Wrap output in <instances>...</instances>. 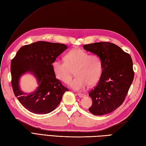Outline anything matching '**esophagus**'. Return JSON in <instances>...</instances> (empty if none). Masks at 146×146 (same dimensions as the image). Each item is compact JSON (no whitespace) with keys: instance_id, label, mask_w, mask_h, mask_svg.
Masks as SVG:
<instances>
[{"instance_id":"1","label":"esophagus","mask_w":146,"mask_h":146,"mask_svg":"<svg viewBox=\"0 0 146 146\" xmlns=\"http://www.w3.org/2000/svg\"><path fill=\"white\" fill-rule=\"evenodd\" d=\"M77 95L80 98H83V97H85V95L83 94H77Z\"/></svg>"}]
</instances>
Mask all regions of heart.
Listing matches in <instances>:
<instances>
[{"label":"heart","mask_w":146,"mask_h":146,"mask_svg":"<svg viewBox=\"0 0 146 146\" xmlns=\"http://www.w3.org/2000/svg\"><path fill=\"white\" fill-rule=\"evenodd\" d=\"M64 62L55 60L52 63V70L57 79L69 84L72 71L76 76L70 85L74 90H81L87 86L98 82L102 76L103 66L101 59L97 55H90L83 49H71L64 58Z\"/></svg>","instance_id":"b5f03b06"}]
</instances>
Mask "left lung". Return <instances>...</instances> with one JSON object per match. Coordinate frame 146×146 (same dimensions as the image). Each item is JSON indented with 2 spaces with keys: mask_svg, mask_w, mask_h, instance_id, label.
<instances>
[{
  "mask_svg": "<svg viewBox=\"0 0 146 146\" xmlns=\"http://www.w3.org/2000/svg\"><path fill=\"white\" fill-rule=\"evenodd\" d=\"M84 48L100 57L103 66L100 80L88 94L92 99L88 110L95 115L108 114L122 105L133 82L132 59L119 46L109 42L84 44Z\"/></svg>",
  "mask_w": 146,
  "mask_h": 146,
  "instance_id": "obj_1",
  "label": "left lung"
}]
</instances>
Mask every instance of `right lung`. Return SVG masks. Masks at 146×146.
Returning <instances> with one entry per match:
<instances>
[{
    "label": "right lung",
    "instance_id": "add662e5",
    "mask_svg": "<svg viewBox=\"0 0 146 146\" xmlns=\"http://www.w3.org/2000/svg\"><path fill=\"white\" fill-rule=\"evenodd\" d=\"M67 48L64 44L38 41L22 46L11 62L10 70L13 93L25 108L35 114H47L60 104L64 94L69 91L55 77L52 63ZM25 73L37 79L38 86L29 94L21 90L19 81Z\"/></svg>",
    "mask_w": 146,
    "mask_h": 146
}]
</instances>
